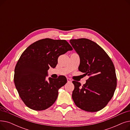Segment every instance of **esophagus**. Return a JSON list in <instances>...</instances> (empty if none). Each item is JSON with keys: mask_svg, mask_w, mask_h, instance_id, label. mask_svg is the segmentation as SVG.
<instances>
[{"mask_svg": "<svg viewBox=\"0 0 130 130\" xmlns=\"http://www.w3.org/2000/svg\"><path fill=\"white\" fill-rule=\"evenodd\" d=\"M67 82H69V83L72 82V80L70 78H67Z\"/></svg>", "mask_w": 130, "mask_h": 130, "instance_id": "1", "label": "esophagus"}]
</instances>
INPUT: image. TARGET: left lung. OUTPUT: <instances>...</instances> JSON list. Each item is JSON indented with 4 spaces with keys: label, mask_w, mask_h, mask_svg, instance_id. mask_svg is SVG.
Segmentation results:
<instances>
[{
    "label": "left lung",
    "mask_w": 130,
    "mask_h": 130,
    "mask_svg": "<svg viewBox=\"0 0 130 130\" xmlns=\"http://www.w3.org/2000/svg\"><path fill=\"white\" fill-rule=\"evenodd\" d=\"M70 42L79 56L78 70L89 76L82 86L78 82L73 81L72 99L84 111H100L111 100L117 87L114 64L104 50L92 40L79 38Z\"/></svg>",
    "instance_id": "left-lung-1"
}]
</instances>
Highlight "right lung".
<instances>
[{"label":"right lung","mask_w":130,"mask_h":130,"mask_svg":"<svg viewBox=\"0 0 130 130\" xmlns=\"http://www.w3.org/2000/svg\"><path fill=\"white\" fill-rule=\"evenodd\" d=\"M73 50L65 40L45 38L29 46L16 65L14 83L25 104L35 111L45 110L56 101L58 90L67 83L65 76L48 78V70L54 68L58 57Z\"/></svg>","instance_id":"right-lung-1"}]
</instances>
